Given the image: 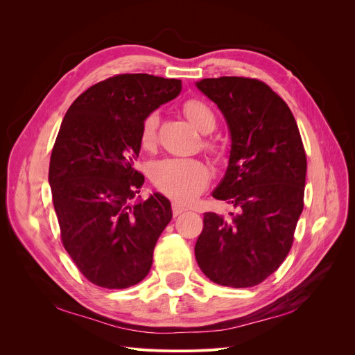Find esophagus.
Listing matches in <instances>:
<instances>
[{"label":"esophagus","mask_w":355,"mask_h":355,"mask_svg":"<svg viewBox=\"0 0 355 355\" xmlns=\"http://www.w3.org/2000/svg\"><path fill=\"white\" fill-rule=\"evenodd\" d=\"M171 211H173V216H179V214L187 211V207H184V206H182V204L175 201L173 204H171Z\"/></svg>","instance_id":"esophagus-1"}]
</instances>
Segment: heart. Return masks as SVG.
<instances>
[{
    "label": "heart",
    "mask_w": 355,
    "mask_h": 355,
    "mask_svg": "<svg viewBox=\"0 0 355 355\" xmlns=\"http://www.w3.org/2000/svg\"><path fill=\"white\" fill-rule=\"evenodd\" d=\"M184 112L191 124L202 133H209L216 124L213 111L198 101L189 99L184 105ZM157 114H149L142 124L141 144L149 149L155 144L157 137ZM154 185L166 196L178 201H191L198 196L209 180V168L196 158H167L158 161L151 173Z\"/></svg>",
    "instance_id": "b5f03b06"
}]
</instances>
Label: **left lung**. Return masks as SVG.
I'll use <instances>...</instances> for the list:
<instances>
[{"label": "left lung", "instance_id": "1", "mask_svg": "<svg viewBox=\"0 0 355 355\" xmlns=\"http://www.w3.org/2000/svg\"><path fill=\"white\" fill-rule=\"evenodd\" d=\"M197 89L227 121L228 167L211 192L234 207L204 213L196 259L227 287H253L283 263L304 209L306 155L287 103L259 80L204 78Z\"/></svg>", "mask_w": 355, "mask_h": 355}]
</instances>
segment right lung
Here are the masks:
<instances>
[{"label": "right lung", "instance_id": "obj_1", "mask_svg": "<svg viewBox=\"0 0 355 355\" xmlns=\"http://www.w3.org/2000/svg\"><path fill=\"white\" fill-rule=\"evenodd\" d=\"M182 81L123 73L92 85L69 106L53 146L49 184L62 243L96 286L142 282L171 220L159 192L130 202L145 182L135 170L145 118L178 98Z\"/></svg>", "mask_w": 355, "mask_h": 355}]
</instances>
